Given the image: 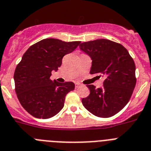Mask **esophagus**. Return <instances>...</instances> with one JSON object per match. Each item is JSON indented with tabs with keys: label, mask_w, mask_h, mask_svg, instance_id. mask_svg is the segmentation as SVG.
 Listing matches in <instances>:
<instances>
[{
	"label": "esophagus",
	"mask_w": 151,
	"mask_h": 151,
	"mask_svg": "<svg viewBox=\"0 0 151 151\" xmlns=\"http://www.w3.org/2000/svg\"><path fill=\"white\" fill-rule=\"evenodd\" d=\"M81 83H75V87H76V88H79V87H81Z\"/></svg>",
	"instance_id": "1"
}]
</instances>
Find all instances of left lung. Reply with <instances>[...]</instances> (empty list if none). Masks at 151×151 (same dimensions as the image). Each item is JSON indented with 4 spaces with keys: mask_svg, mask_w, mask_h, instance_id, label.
I'll return each instance as SVG.
<instances>
[{
    "mask_svg": "<svg viewBox=\"0 0 151 151\" xmlns=\"http://www.w3.org/2000/svg\"><path fill=\"white\" fill-rule=\"evenodd\" d=\"M80 48L92 60L90 73L104 78L101 88L87 85L90 94L82 99V104L95 116L111 117L131 97L137 82L134 60L123 45L107 39L81 43Z\"/></svg>",
    "mask_w": 151,
    "mask_h": 151,
    "instance_id": "8db88e82",
    "label": "left lung"
}]
</instances>
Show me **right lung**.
Returning <instances> with one entry per match:
<instances>
[{
    "instance_id": "add662e5",
    "label": "right lung",
    "mask_w": 151,
    "mask_h": 151,
    "mask_svg": "<svg viewBox=\"0 0 151 151\" xmlns=\"http://www.w3.org/2000/svg\"><path fill=\"white\" fill-rule=\"evenodd\" d=\"M81 41L65 42L58 39L40 40L27 50L16 67L15 91L22 107L36 118L55 116L64 107L66 95L74 90L73 82L58 83L50 79L63 57L75 50Z\"/></svg>"
}]
</instances>
